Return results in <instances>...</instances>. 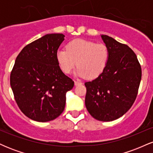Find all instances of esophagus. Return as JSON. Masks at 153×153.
I'll return each mask as SVG.
<instances>
[{
    "label": "esophagus",
    "instance_id": "1",
    "mask_svg": "<svg viewBox=\"0 0 153 153\" xmlns=\"http://www.w3.org/2000/svg\"><path fill=\"white\" fill-rule=\"evenodd\" d=\"M82 82L79 81V80H75V85H81Z\"/></svg>",
    "mask_w": 153,
    "mask_h": 153
}]
</instances>
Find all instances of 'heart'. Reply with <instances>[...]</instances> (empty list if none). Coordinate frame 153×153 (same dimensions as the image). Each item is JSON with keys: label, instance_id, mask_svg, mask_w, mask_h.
I'll return each instance as SVG.
<instances>
[{"label": "heart", "instance_id": "1", "mask_svg": "<svg viewBox=\"0 0 153 153\" xmlns=\"http://www.w3.org/2000/svg\"><path fill=\"white\" fill-rule=\"evenodd\" d=\"M109 58V51L104 44L77 39L66 45V50H58L56 59L65 73H70L78 67L75 74L87 78L98 77L104 71Z\"/></svg>", "mask_w": 153, "mask_h": 153}]
</instances>
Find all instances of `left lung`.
<instances>
[{"instance_id": "1", "label": "left lung", "mask_w": 153, "mask_h": 153, "mask_svg": "<svg viewBox=\"0 0 153 153\" xmlns=\"http://www.w3.org/2000/svg\"><path fill=\"white\" fill-rule=\"evenodd\" d=\"M109 51L108 64L94 80L85 82L88 111L101 122L119 119L127 111L137 95L142 78L136 54L127 45L101 35Z\"/></svg>"}]
</instances>
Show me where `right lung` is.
Here are the masks:
<instances>
[{"instance_id": "right-lung-1", "label": "right lung", "mask_w": 153, "mask_h": 153, "mask_svg": "<svg viewBox=\"0 0 153 153\" xmlns=\"http://www.w3.org/2000/svg\"><path fill=\"white\" fill-rule=\"evenodd\" d=\"M64 39L62 34H47L24 47L16 59L10 87L19 108L32 120L46 122L58 117L67 92L74 86L56 59Z\"/></svg>"}]
</instances>
